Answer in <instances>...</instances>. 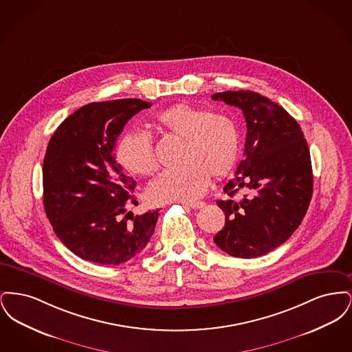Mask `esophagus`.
<instances>
[{
	"label": "esophagus",
	"instance_id": "obj_1",
	"mask_svg": "<svg viewBox=\"0 0 352 352\" xmlns=\"http://www.w3.org/2000/svg\"><path fill=\"white\" fill-rule=\"evenodd\" d=\"M184 206H186V207H190V208H192V210H199V208H201V207L204 206V203H203V201H195V203H184Z\"/></svg>",
	"mask_w": 352,
	"mask_h": 352
}]
</instances>
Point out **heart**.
Returning a JSON list of instances; mask_svg holds the SVG:
<instances>
[{"label": "heart", "mask_w": 352, "mask_h": 352, "mask_svg": "<svg viewBox=\"0 0 352 352\" xmlns=\"http://www.w3.org/2000/svg\"><path fill=\"white\" fill-rule=\"evenodd\" d=\"M158 125L168 134L184 140L179 168L166 170L151 181L148 197L154 203L197 201L207 190L211 175H227L239 154V133L234 121L223 113L190 104L168 107L157 116ZM116 157L132 174L151 175L158 168V158L151 135L131 131L118 140Z\"/></svg>", "instance_id": "b5f03b06"}]
</instances>
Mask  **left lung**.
I'll list each match as a JSON object with an SVG mask.
<instances>
[{
  "instance_id": "8db88e82",
  "label": "left lung",
  "mask_w": 352,
  "mask_h": 352,
  "mask_svg": "<svg viewBox=\"0 0 352 352\" xmlns=\"http://www.w3.org/2000/svg\"><path fill=\"white\" fill-rule=\"evenodd\" d=\"M243 111L247 121L244 160L218 201L226 224L214 241L240 258L276 250L301 224L313 195L310 151L301 126L284 108L252 91L214 94ZM247 192L234 200L239 191Z\"/></svg>"
}]
</instances>
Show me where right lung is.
I'll return each mask as SVG.
<instances>
[{"label":"right lung","instance_id":"add662e5","mask_svg":"<svg viewBox=\"0 0 352 352\" xmlns=\"http://www.w3.org/2000/svg\"><path fill=\"white\" fill-rule=\"evenodd\" d=\"M151 102L140 99L89 102L54 132L43 160V206L54 232L69 251L101 265H118L151 240L158 210L142 215L135 181L115 157L125 124Z\"/></svg>","mask_w":352,"mask_h":352}]
</instances>
